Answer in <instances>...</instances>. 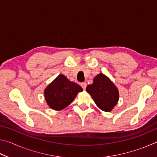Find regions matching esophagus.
I'll use <instances>...</instances> for the list:
<instances>
[{
  "label": "esophagus",
  "instance_id": "obj_1",
  "mask_svg": "<svg viewBox=\"0 0 157 157\" xmlns=\"http://www.w3.org/2000/svg\"><path fill=\"white\" fill-rule=\"evenodd\" d=\"M81 86L82 87V89L85 90L86 87V83H85V82H82V83H81Z\"/></svg>",
  "mask_w": 157,
  "mask_h": 157
}]
</instances>
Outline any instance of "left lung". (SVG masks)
Here are the masks:
<instances>
[{
	"mask_svg": "<svg viewBox=\"0 0 157 157\" xmlns=\"http://www.w3.org/2000/svg\"><path fill=\"white\" fill-rule=\"evenodd\" d=\"M86 91L91 95L95 104L102 111H111L118 103V89L111 79L102 73L95 77L93 84L86 86Z\"/></svg>",
	"mask_w": 157,
	"mask_h": 157,
	"instance_id": "obj_1",
	"label": "left lung"
}]
</instances>
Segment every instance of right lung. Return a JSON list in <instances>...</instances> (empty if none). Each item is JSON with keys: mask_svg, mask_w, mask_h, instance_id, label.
Here are the masks:
<instances>
[{"mask_svg": "<svg viewBox=\"0 0 157 157\" xmlns=\"http://www.w3.org/2000/svg\"><path fill=\"white\" fill-rule=\"evenodd\" d=\"M81 91L82 88L79 85L59 75L46 87L44 96L50 108L59 111L70 105Z\"/></svg>", "mask_w": 157, "mask_h": 157, "instance_id": "right-lung-1", "label": "right lung"}]
</instances>
